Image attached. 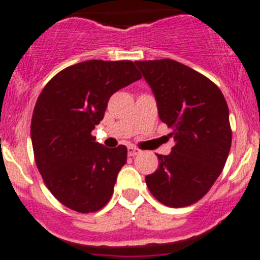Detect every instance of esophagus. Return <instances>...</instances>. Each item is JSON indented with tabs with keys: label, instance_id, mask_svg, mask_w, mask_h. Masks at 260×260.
Wrapping results in <instances>:
<instances>
[{
	"label": "esophagus",
	"instance_id": "1",
	"mask_svg": "<svg viewBox=\"0 0 260 260\" xmlns=\"http://www.w3.org/2000/svg\"><path fill=\"white\" fill-rule=\"evenodd\" d=\"M140 149L135 146H129L128 147V156H136V154L140 153Z\"/></svg>",
	"mask_w": 260,
	"mask_h": 260
}]
</instances>
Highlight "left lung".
<instances>
[{
    "label": "left lung",
    "instance_id": "1",
    "mask_svg": "<svg viewBox=\"0 0 260 260\" xmlns=\"http://www.w3.org/2000/svg\"><path fill=\"white\" fill-rule=\"evenodd\" d=\"M151 86L159 119L175 146L157 154L159 166L146 176L152 195L170 208H183L206 195L232 147L229 108L221 90L205 75L171 59L135 61Z\"/></svg>",
    "mask_w": 260,
    "mask_h": 260
}]
</instances>
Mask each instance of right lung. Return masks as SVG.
I'll return each mask as SVG.
<instances>
[{"instance_id":"1","label":"right lung","mask_w":260,"mask_h":260,"mask_svg":"<svg viewBox=\"0 0 260 260\" xmlns=\"http://www.w3.org/2000/svg\"><path fill=\"white\" fill-rule=\"evenodd\" d=\"M141 78L129 60H88L57 73L39 95L31 119L34 156L50 192L67 208L88 214L111 200L127 147L107 148L91 131L112 94Z\"/></svg>"}]
</instances>
